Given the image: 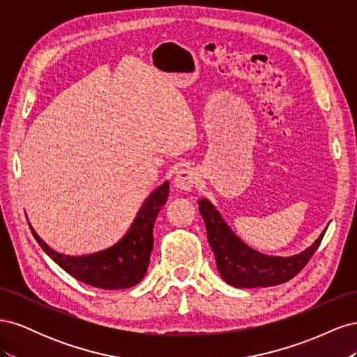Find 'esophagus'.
Listing matches in <instances>:
<instances>
[{"instance_id":"obj_1","label":"esophagus","mask_w":357,"mask_h":357,"mask_svg":"<svg viewBox=\"0 0 357 357\" xmlns=\"http://www.w3.org/2000/svg\"><path fill=\"white\" fill-rule=\"evenodd\" d=\"M198 181V174L197 171L193 168H183L177 172L176 180H174V185L177 189H181L185 192L192 190V188L197 185Z\"/></svg>"}]
</instances>
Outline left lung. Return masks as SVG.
<instances>
[{
  "label": "left lung",
  "mask_w": 357,
  "mask_h": 357,
  "mask_svg": "<svg viewBox=\"0 0 357 357\" xmlns=\"http://www.w3.org/2000/svg\"><path fill=\"white\" fill-rule=\"evenodd\" d=\"M198 204L219 273L234 287H268L289 282L310 262L326 232L323 231L317 241L299 255L268 256L244 244L207 199H201Z\"/></svg>",
  "instance_id": "obj_1"
}]
</instances>
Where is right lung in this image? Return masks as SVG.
Listing matches in <instances>:
<instances>
[{
	"label": "right lung",
	"instance_id": "1",
	"mask_svg": "<svg viewBox=\"0 0 357 357\" xmlns=\"http://www.w3.org/2000/svg\"><path fill=\"white\" fill-rule=\"evenodd\" d=\"M168 181L152 192L142 210L138 211L134 223L116 244L104 250L83 255H61L43 241L32 229L31 232L50 259H53L63 271L79 282L100 289H128L138 284L147 273L150 253L153 250V226L160 207L168 199Z\"/></svg>",
	"mask_w": 357,
	"mask_h": 357
}]
</instances>
